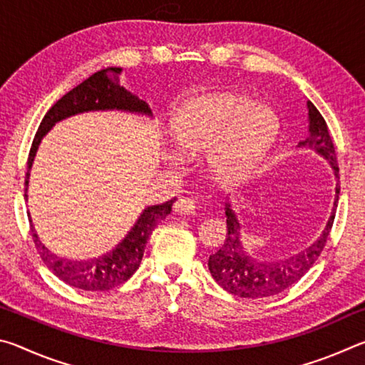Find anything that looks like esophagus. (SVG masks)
Masks as SVG:
<instances>
[{
    "instance_id": "esophagus-1",
    "label": "esophagus",
    "mask_w": 365,
    "mask_h": 365,
    "mask_svg": "<svg viewBox=\"0 0 365 365\" xmlns=\"http://www.w3.org/2000/svg\"><path fill=\"white\" fill-rule=\"evenodd\" d=\"M196 209L197 206L193 197H180V200H177L174 205V211L183 215H193L196 214Z\"/></svg>"
}]
</instances>
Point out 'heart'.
Returning <instances> with one entry per match:
<instances>
[{"instance_id":"1","label":"heart","mask_w":365,"mask_h":365,"mask_svg":"<svg viewBox=\"0 0 365 365\" xmlns=\"http://www.w3.org/2000/svg\"><path fill=\"white\" fill-rule=\"evenodd\" d=\"M178 150H207V170L215 180L233 182L261 163L277 135V119L265 106L232 93H207L183 104L172 125Z\"/></svg>"}]
</instances>
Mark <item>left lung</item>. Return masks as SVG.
Returning a JSON list of instances; mask_svg holds the SVG:
<instances>
[{"mask_svg":"<svg viewBox=\"0 0 365 365\" xmlns=\"http://www.w3.org/2000/svg\"><path fill=\"white\" fill-rule=\"evenodd\" d=\"M309 110V137L299 141V148H311L320 156L329 160L335 170V177L338 178V164L336 153L333 146V140L330 137L327 122L319 113L317 108L311 101H307ZM335 202H333L331 215L324 232L320 237L306 250L289 256L280 261H257L245 251L242 245V225H240L237 214L232 209L230 202H225V215H227V238L222 248L209 256V270L214 280L225 289L240 298H265V296L279 294L285 292L293 283L298 282L306 272L312 267L317 261L320 252L329 238L333 220H335V211L338 206L339 183L336 180L335 188Z\"/></svg>","mask_w":365,"mask_h":365,"instance_id":"8db88e82","label":"left lung"}]
</instances>
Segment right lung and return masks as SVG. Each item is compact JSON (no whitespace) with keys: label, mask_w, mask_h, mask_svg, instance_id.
<instances>
[{"label":"right lung","mask_w":365,"mask_h":365,"mask_svg":"<svg viewBox=\"0 0 365 365\" xmlns=\"http://www.w3.org/2000/svg\"><path fill=\"white\" fill-rule=\"evenodd\" d=\"M120 67H108L93 76L83 80L82 83L66 93L54 106L48 110L43 117L38 130L35 133L32 148H30L27 159V174H26V197L29 188V175L32 169L34 158L38 150L41 138L51 130L54 123L66 119V117L76 115L88 110H128L145 115H153L151 108L148 103L140 100L138 96L132 95L119 83ZM175 197L165 201L163 205L148 206L138 220L135 222L132 230L127 237L115 246L113 251L106 252L100 257L86 259V261H73V259L61 257L49 251L45 245L40 242L38 235L32 225V217L29 214L30 230L36 246V251L41 256L46 267L58 277L59 280L71 287H76L85 292H108L114 287L122 285L135 274L140 267L141 257H143L145 246L148 238L153 233L160 220H164L172 211Z\"/></svg>","instance_id":"obj_1"}]
</instances>
